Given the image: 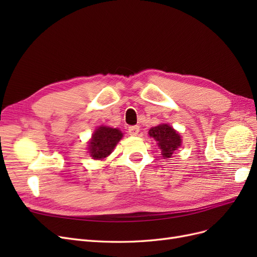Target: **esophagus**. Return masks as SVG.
<instances>
[{"mask_svg":"<svg viewBox=\"0 0 257 257\" xmlns=\"http://www.w3.org/2000/svg\"><path fill=\"white\" fill-rule=\"evenodd\" d=\"M139 133V126L134 125V126H130L128 127V134L132 136H136Z\"/></svg>","mask_w":257,"mask_h":257,"instance_id":"obj_1","label":"esophagus"}]
</instances>
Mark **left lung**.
I'll return each mask as SVG.
<instances>
[{
    "instance_id": "left-lung-1",
    "label": "left lung",
    "mask_w": 257,
    "mask_h": 257,
    "mask_svg": "<svg viewBox=\"0 0 257 257\" xmlns=\"http://www.w3.org/2000/svg\"><path fill=\"white\" fill-rule=\"evenodd\" d=\"M149 135L157 142L164 159L172 158L174 152L182 143L180 134L172 126H169L167 123H162L158 126L151 127L149 130Z\"/></svg>"
}]
</instances>
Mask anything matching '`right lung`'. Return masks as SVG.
<instances>
[{"label": "right lung", "mask_w": 257, "mask_h": 257, "mask_svg": "<svg viewBox=\"0 0 257 257\" xmlns=\"http://www.w3.org/2000/svg\"><path fill=\"white\" fill-rule=\"evenodd\" d=\"M123 137L119 128L100 125L92 135L89 142V153L94 160H104L109 155L114 147Z\"/></svg>", "instance_id": "right-lung-1"}]
</instances>
